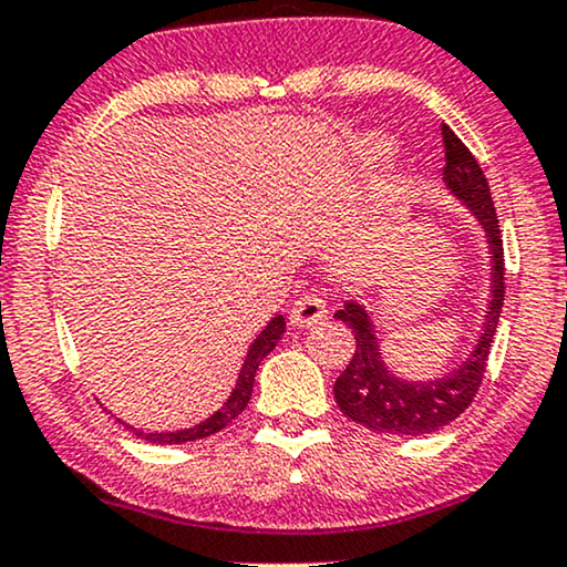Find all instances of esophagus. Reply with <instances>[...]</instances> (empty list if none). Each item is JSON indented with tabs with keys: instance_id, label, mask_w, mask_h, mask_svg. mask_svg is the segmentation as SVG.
Returning <instances> with one entry per match:
<instances>
[{
	"instance_id": "34e87169",
	"label": "esophagus",
	"mask_w": 567,
	"mask_h": 567,
	"mask_svg": "<svg viewBox=\"0 0 567 567\" xmlns=\"http://www.w3.org/2000/svg\"><path fill=\"white\" fill-rule=\"evenodd\" d=\"M326 318H328V305L320 293H305V297H299L297 301H293L291 315H289L291 326L299 330L315 328Z\"/></svg>"
}]
</instances>
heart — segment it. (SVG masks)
Listing matches in <instances>:
<instances>
[{
    "label": "heart",
    "mask_w": 567,
    "mask_h": 567,
    "mask_svg": "<svg viewBox=\"0 0 567 567\" xmlns=\"http://www.w3.org/2000/svg\"><path fill=\"white\" fill-rule=\"evenodd\" d=\"M393 153H395V145L388 137H380V135L364 137L362 143L357 145V158L362 161V164H382V161L391 158Z\"/></svg>",
    "instance_id": "heart-1"
}]
</instances>
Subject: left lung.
<instances>
[{"mask_svg": "<svg viewBox=\"0 0 567 567\" xmlns=\"http://www.w3.org/2000/svg\"><path fill=\"white\" fill-rule=\"evenodd\" d=\"M443 143L445 189L455 203H461L463 208L472 213L476 224L482 226L484 237H487V249L492 257L489 305L482 322V333L466 359L451 367V370L419 380L403 378V374L391 370V364L382 357L372 315L362 301L349 299L343 310L336 312V320L349 326L357 338L354 357H351L349 367L333 385L338 409L351 422L362 424V427L372 432H385V435H432V432L443 430L445 424H451L453 419H458L463 411L472 406L474 395L482 385L499 312H503V237H499L489 185L476 158L472 156V151L455 137V132L447 124H443Z\"/></svg>", "mask_w": 567, "mask_h": 567, "instance_id": "left-lung-1", "label": "left lung"}]
</instances>
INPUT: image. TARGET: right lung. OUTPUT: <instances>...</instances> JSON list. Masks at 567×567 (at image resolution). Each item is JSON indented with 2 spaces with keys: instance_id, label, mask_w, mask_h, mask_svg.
Wrapping results in <instances>:
<instances>
[{
  "instance_id": "1",
  "label": "right lung",
  "mask_w": 567,
  "mask_h": 567,
  "mask_svg": "<svg viewBox=\"0 0 567 567\" xmlns=\"http://www.w3.org/2000/svg\"><path fill=\"white\" fill-rule=\"evenodd\" d=\"M284 333H286L284 315H276V318H270L268 326L262 328L260 333H257L252 347L247 349V357H245V362H241V370L237 374V382H234L229 399L220 403V406L213 411L210 416H205L203 422L193 424V427H182V430H172V432H148L143 427H135V424L122 422V419L114 416L112 411H109V414H112L116 422L122 424V427H127L135 437L148 440V443H158V445H182V443H193V440H203V437L216 435V432L224 430L226 424H231L234 419H237L241 411L247 409L249 395H252L257 367H260L262 359H266L270 351L278 347V341H281Z\"/></svg>"
}]
</instances>
